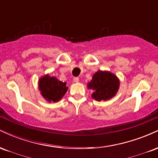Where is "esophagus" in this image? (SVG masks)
Returning a JSON list of instances; mask_svg holds the SVG:
<instances>
[{
	"label": "esophagus",
	"instance_id": "1",
	"mask_svg": "<svg viewBox=\"0 0 158 158\" xmlns=\"http://www.w3.org/2000/svg\"><path fill=\"white\" fill-rule=\"evenodd\" d=\"M79 77H74L73 78V81L74 82H79Z\"/></svg>",
	"mask_w": 158,
	"mask_h": 158
}]
</instances>
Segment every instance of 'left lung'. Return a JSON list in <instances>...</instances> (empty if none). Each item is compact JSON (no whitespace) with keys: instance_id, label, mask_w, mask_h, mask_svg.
Returning a JSON list of instances; mask_svg holds the SVG:
<instances>
[{"instance_id":"left-lung-1","label":"left lung","mask_w":158,"mask_h":158,"mask_svg":"<svg viewBox=\"0 0 158 158\" xmlns=\"http://www.w3.org/2000/svg\"><path fill=\"white\" fill-rule=\"evenodd\" d=\"M119 85V80L115 75L110 72L99 70L93 76L88 87L94 90L92 97L96 100L101 101L113 97L118 90Z\"/></svg>"}]
</instances>
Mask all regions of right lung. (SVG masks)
<instances>
[{"instance_id": "1", "label": "right lung", "mask_w": 158, "mask_h": 158, "mask_svg": "<svg viewBox=\"0 0 158 158\" xmlns=\"http://www.w3.org/2000/svg\"><path fill=\"white\" fill-rule=\"evenodd\" d=\"M68 89L65 82H61L56 77H50L47 75L39 80V90L48 102H58L64 95Z\"/></svg>"}]
</instances>
